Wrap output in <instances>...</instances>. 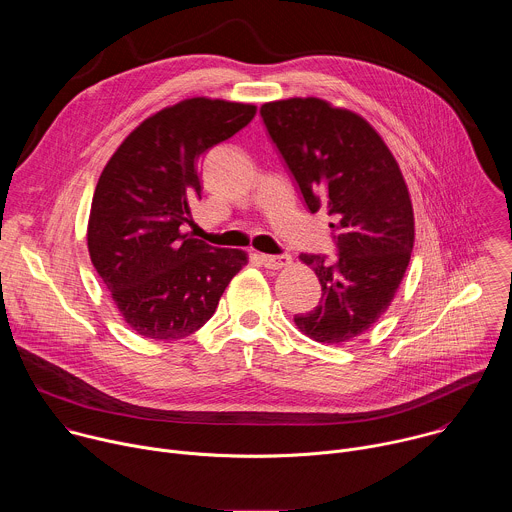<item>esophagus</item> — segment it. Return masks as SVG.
<instances>
[{
  "mask_svg": "<svg viewBox=\"0 0 512 512\" xmlns=\"http://www.w3.org/2000/svg\"><path fill=\"white\" fill-rule=\"evenodd\" d=\"M259 261L267 269H285V267L291 265V257L289 255H259Z\"/></svg>",
  "mask_w": 512,
  "mask_h": 512,
  "instance_id": "obj_1",
  "label": "esophagus"
}]
</instances>
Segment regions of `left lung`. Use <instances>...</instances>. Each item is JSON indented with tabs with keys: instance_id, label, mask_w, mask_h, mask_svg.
<instances>
[{
	"instance_id": "left-lung-1",
	"label": "left lung",
	"mask_w": 512,
	"mask_h": 512,
	"mask_svg": "<svg viewBox=\"0 0 512 512\" xmlns=\"http://www.w3.org/2000/svg\"><path fill=\"white\" fill-rule=\"evenodd\" d=\"M261 117L308 208L334 218L340 253L336 263L300 255L322 298L294 322L316 342L344 344L387 312L405 277L415 243L407 182L379 131L350 109L291 97L263 103Z\"/></svg>"
}]
</instances>
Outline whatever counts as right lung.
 <instances>
[{"label":"right lung","mask_w":512,"mask_h":512,"mask_svg":"<svg viewBox=\"0 0 512 512\" xmlns=\"http://www.w3.org/2000/svg\"><path fill=\"white\" fill-rule=\"evenodd\" d=\"M257 113L251 103L192 97L143 119L105 164L91 202L87 247L125 324L143 338L180 340L214 314L249 263L182 227L200 198V160Z\"/></svg>","instance_id":"right-lung-1"}]
</instances>
